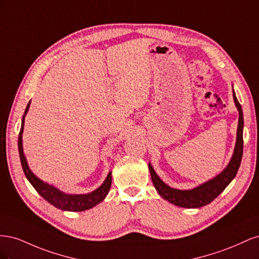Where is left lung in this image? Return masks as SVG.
Returning a JSON list of instances; mask_svg holds the SVG:
<instances>
[{
  "mask_svg": "<svg viewBox=\"0 0 259 259\" xmlns=\"http://www.w3.org/2000/svg\"><path fill=\"white\" fill-rule=\"evenodd\" d=\"M232 93L234 104H236L239 111L237 143L229 164L221 174L208 180V182L195 187L194 189L179 190L170 188L165 183H163L161 178L156 175L151 164L149 163L148 166L149 170H150L154 188L163 199L170 202L171 204L186 208H198L209 204L211 201H214L225 190V188L231 183V180L236 177L243 155V126H244V121H243L242 107L238 101L236 93H234V91Z\"/></svg>",
  "mask_w": 259,
  "mask_h": 259,
  "instance_id": "1",
  "label": "left lung"
}]
</instances>
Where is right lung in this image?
Returning <instances> with one entry per match:
<instances>
[{
    "label": "right lung",
    "instance_id": "obj_1",
    "mask_svg": "<svg viewBox=\"0 0 259 259\" xmlns=\"http://www.w3.org/2000/svg\"><path fill=\"white\" fill-rule=\"evenodd\" d=\"M30 103L31 101H29V104L27 105V108L25 110V114L22 115L21 128L18 136V151L20 156V162H21L23 173H25L27 179L43 199H45L49 203H51L53 206L57 207L59 209L69 210V211H82V210H86L96 206L101 201H104V199L107 197L109 190H110L111 182H112L111 171L108 174L104 184L99 188H97L95 191H93L91 193H86V194H67L65 192L58 190L57 188H55L54 186H51L48 183L42 182V180L40 178H37L29 168L27 160L25 158V154H23V150H22V132H23V125H25V116L29 110Z\"/></svg>",
    "mask_w": 259,
    "mask_h": 259
}]
</instances>
